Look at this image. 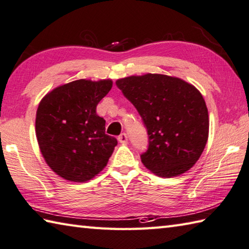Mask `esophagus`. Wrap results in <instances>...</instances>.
<instances>
[{
    "label": "esophagus",
    "instance_id": "1",
    "mask_svg": "<svg viewBox=\"0 0 249 249\" xmlns=\"http://www.w3.org/2000/svg\"><path fill=\"white\" fill-rule=\"evenodd\" d=\"M118 141L121 144H126L128 143V135H126V133H121L118 136Z\"/></svg>",
    "mask_w": 249,
    "mask_h": 249
}]
</instances>
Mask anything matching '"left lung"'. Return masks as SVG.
<instances>
[{"label":"left lung","instance_id":"left-lung-1","mask_svg":"<svg viewBox=\"0 0 249 249\" xmlns=\"http://www.w3.org/2000/svg\"><path fill=\"white\" fill-rule=\"evenodd\" d=\"M134 105L148 135L143 164L156 175L185 173L199 160L209 138V113L200 91L161 74L130 76L116 82Z\"/></svg>","mask_w":249,"mask_h":249}]
</instances>
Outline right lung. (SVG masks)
Instances as JSON below:
<instances>
[{
	"instance_id": "obj_1",
	"label": "right lung",
	"mask_w": 249,
	"mask_h": 249,
	"mask_svg": "<svg viewBox=\"0 0 249 249\" xmlns=\"http://www.w3.org/2000/svg\"><path fill=\"white\" fill-rule=\"evenodd\" d=\"M111 80L79 79L53 89L40 101L35 130L40 151L59 176L87 181L100 173L117 145L105 133L96 105L109 92Z\"/></svg>"
}]
</instances>
